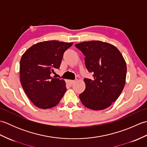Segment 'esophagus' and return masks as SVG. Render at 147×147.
Instances as JSON below:
<instances>
[{
    "label": "esophagus",
    "instance_id": "esophagus-1",
    "mask_svg": "<svg viewBox=\"0 0 147 147\" xmlns=\"http://www.w3.org/2000/svg\"><path fill=\"white\" fill-rule=\"evenodd\" d=\"M75 82V81L74 80H69L67 81V83L69 84V85H73V84Z\"/></svg>",
    "mask_w": 147,
    "mask_h": 147
}]
</instances>
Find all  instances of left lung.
<instances>
[{
  "label": "left lung",
  "instance_id": "left-lung-1",
  "mask_svg": "<svg viewBox=\"0 0 147 147\" xmlns=\"http://www.w3.org/2000/svg\"><path fill=\"white\" fill-rule=\"evenodd\" d=\"M75 46L85 56L86 69L93 73L92 80L84 79L86 88L79 95L80 100L92 110H104L116 100L125 85V60L119 51L109 43L89 41Z\"/></svg>",
  "mask_w": 147,
  "mask_h": 147
}]
</instances>
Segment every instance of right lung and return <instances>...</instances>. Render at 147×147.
I'll list each match as a JSON object with an SVG mask.
<instances>
[{"label":"right lung","mask_w":147,"mask_h":147,"mask_svg":"<svg viewBox=\"0 0 147 147\" xmlns=\"http://www.w3.org/2000/svg\"><path fill=\"white\" fill-rule=\"evenodd\" d=\"M73 44L56 40L31 47L20 61V80L28 97L36 107L51 109L57 105L66 91L64 80L51 76L60 67L64 52Z\"/></svg>","instance_id":"1"}]
</instances>
